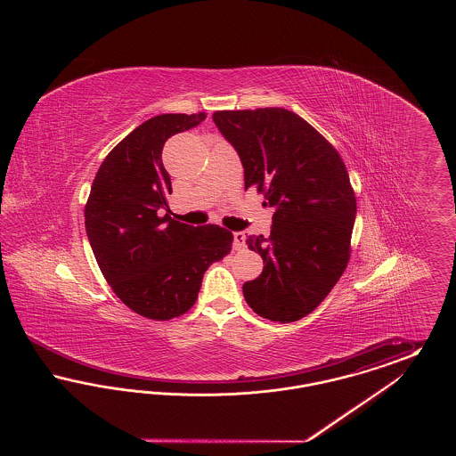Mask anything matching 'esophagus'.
<instances>
[{
	"label": "esophagus",
	"mask_w": 456,
	"mask_h": 456,
	"mask_svg": "<svg viewBox=\"0 0 456 456\" xmlns=\"http://www.w3.org/2000/svg\"><path fill=\"white\" fill-rule=\"evenodd\" d=\"M246 248V236L242 232H234V249L242 251Z\"/></svg>",
	"instance_id": "1"
}]
</instances>
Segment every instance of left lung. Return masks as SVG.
Wrapping results in <instances>:
<instances>
[{"label": "left lung", "mask_w": 456, "mask_h": 456, "mask_svg": "<svg viewBox=\"0 0 456 456\" xmlns=\"http://www.w3.org/2000/svg\"><path fill=\"white\" fill-rule=\"evenodd\" d=\"M214 121L238 151L244 188H256L263 205L275 208L270 236L246 239L265 266L242 285L244 299L261 318L297 322L323 303L347 268L357 212L347 167L292 110H216Z\"/></svg>", "instance_id": "1"}]
</instances>
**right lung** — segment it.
Listing matches in <instances>:
<instances>
[{
    "instance_id": "obj_1",
    "label": "right lung",
    "mask_w": 456,
    "mask_h": 456,
    "mask_svg": "<svg viewBox=\"0 0 456 456\" xmlns=\"http://www.w3.org/2000/svg\"><path fill=\"white\" fill-rule=\"evenodd\" d=\"M205 118L160 114L142 123L102 160L86 203L88 240L104 279L131 311L155 322L190 311L208 266L232 249L231 231L169 216L164 143Z\"/></svg>"
}]
</instances>
